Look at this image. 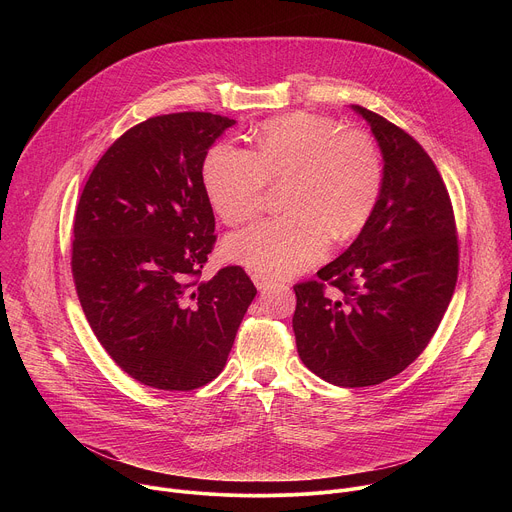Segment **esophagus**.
<instances>
[{
    "instance_id": "esophagus-1",
    "label": "esophagus",
    "mask_w": 512,
    "mask_h": 512,
    "mask_svg": "<svg viewBox=\"0 0 512 512\" xmlns=\"http://www.w3.org/2000/svg\"><path fill=\"white\" fill-rule=\"evenodd\" d=\"M253 283L257 285V289H267L273 285V279L269 275H261V273H253Z\"/></svg>"
}]
</instances>
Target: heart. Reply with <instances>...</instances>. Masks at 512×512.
<instances>
[{
  "mask_svg": "<svg viewBox=\"0 0 512 512\" xmlns=\"http://www.w3.org/2000/svg\"><path fill=\"white\" fill-rule=\"evenodd\" d=\"M383 176V156L369 131L302 111L265 121L251 152L216 143L202 164L204 194L227 225L253 221L269 184L285 182L287 214L225 241L227 259L273 277L314 265L330 237H354L379 202Z\"/></svg>",
  "mask_w": 512,
  "mask_h": 512,
  "instance_id": "1",
  "label": "heart"
}]
</instances>
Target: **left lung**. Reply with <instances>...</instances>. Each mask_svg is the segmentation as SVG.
<instances>
[{"mask_svg":"<svg viewBox=\"0 0 512 512\" xmlns=\"http://www.w3.org/2000/svg\"><path fill=\"white\" fill-rule=\"evenodd\" d=\"M352 109L379 141L383 190L354 243L318 279L294 285L291 324L312 373L338 387H371L429 344L454 296L460 251L452 200L427 152L379 113Z\"/></svg>","mask_w":512,"mask_h":512,"instance_id":"8db88e82","label":"left lung"}]
</instances>
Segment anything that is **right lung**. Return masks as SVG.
I'll return each instance as SVG.
<instances>
[{
    "instance_id": "1",
    "label": "right lung",
    "mask_w": 512,
    "mask_h": 512,
    "mask_svg": "<svg viewBox=\"0 0 512 512\" xmlns=\"http://www.w3.org/2000/svg\"><path fill=\"white\" fill-rule=\"evenodd\" d=\"M235 119L150 117L93 168L75 212L72 279L107 354L135 381L194 391L225 369L257 287L239 265L200 281L214 249L202 164Z\"/></svg>"
}]
</instances>
